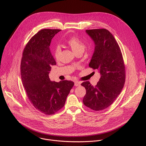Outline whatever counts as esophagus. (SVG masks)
Returning <instances> with one entry per match:
<instances>
[{
	"instance_id": "34e87169",
	"label": "esophagus",
	"mask_w": 146,
	"mask_h": 146,
	"mask_svg": "<svg viewBox=\"0 0 146 146\" xmlns=\"http://www.w3.org/2000/svg\"><path fill=\"white\" fill-rule=\"evenodd\" d=\"M81 85V82L80 81H76L74 82V85L76 86H80Z\"/></svg>"
}]
</instances>
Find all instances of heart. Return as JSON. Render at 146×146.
Returning <instances> with one entry per match:
<instances>
[{
    "label": "heart",
    "instance_id": "1",
    "mask_svg": "<svg viewBox=\"0 0 146 146\" xmlns=\"http://www.w3.org/2000/svg\"><path fill=\"white\" fill-rule=\"evenodd\" d=\"M75 54L83 53L86 47L85 44L76 36H71L66 41ZM61 53V48L60 46L56 47L54 50V56L56 60H58Z\"/></svg>",
    "mask_w": 146,
    "mask_h": 146
}]
</instances>
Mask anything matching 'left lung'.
I'll return each mask as SVG.
<instances>
[{"instance_id": "left-lung-1", "label": "left lung", "mask_w": 146, "mask_h": 146, "mask_svg": "<svg viewBox=\"0 0 146 146\" xmlns=\"http://www.w3.org/2000/svg\"><path fill=\"white\" fill-rule=\"evenodd\" d=\"M86 33L95 44L89 66L98 70L101 77L95 86L89 81L81 84L86 89L82 102L87 107L99 111L110 106L121 92L125 80V66L120 48L108 30H86Z\"/></svg>"}]
</instances>
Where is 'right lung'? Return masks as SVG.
I'll return each mask as SVG.
<instances>
[{
	"label": "right lung",
	"instance_id": "add662e5",
	"mask_svg": "<svg viewBox=\"0 0 146 146\" xmlns=\"http://www.w3.org/2000/svg\"><path fill=\"white\" fill-rule=\"evenodd\" d=\"M61 30L43 29L27 43L21 64V75L33 106L45 115H53L65 105L74 82L50 81L48 74L56 62L50 50L52 38Z\"/></svg>",
	"mask_w": 146,
	"mask_h": 146
}]
</instances>
